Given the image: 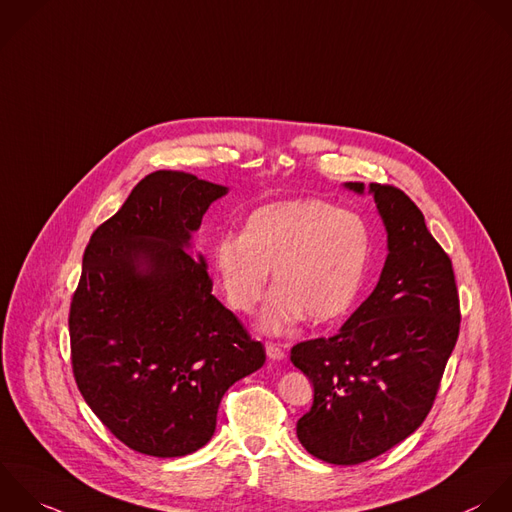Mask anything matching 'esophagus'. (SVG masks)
I'll use <instances>...</instances> for the list:
<instances>
[{"label":"esophagus","mask_w":512,"mask_h":512,"mask_svg":"<svg viewBox=\"0 0 512 512\" xmlns=\"http://www.w3.org/2000/svg\"><path fill=\"white\" fill-rule=\"evenodd\" d=\"M265 351H267V357L271 361H283L285 359V351L281 345H273V343H267L265 345Z\"/></svg>","instance_id":"esophagus-1"}]
</instances>
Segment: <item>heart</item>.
Returning a JSON list of instances; mask_svg holds the SVG:
<instances>
[{"mask_svg":"<svg viewBox=\"0 0 512 512\" xmlns=\"http://www.w3.org/2000/svg\"><path fill=\"white\" fill-rule=\"evenodd\" d=\"M369 261V231L355 213L321 199L263 205L243 223L241 237L225 235L211 251L219 287L239 313H251L265 295L269 271L279 285L259 327L285 333L305 315L331 323L355 303Z\"/></svg>","mask_w":512,"mask_h":512,"instance_id":"obj_1","label":"heart"}]
</instances>
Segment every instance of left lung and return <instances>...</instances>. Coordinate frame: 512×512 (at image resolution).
Segmentation results:
<instances>
[{
  "mask_svg": "<svg viewBox=\"0 0 512 512\" xmlns=\"http://www.w3.org/2000/svg\"><path fill=\"white\" fill-rule=\"evenodd\" d=\"M369 193L387 231L379 283L329 339L291 349L313 383V407L297 437L313 457L359 465L413 435L429 415L459 337V295L451 259L399 189L343 183Z\"/></svg>",
  "mask_w": 512,
  "mask_h": 512,
  "instance_id": "1",
  "label": "left lung"
}]
</instances>
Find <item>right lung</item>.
I'll list each match as a JSON object with an SVG mask.
<instances>
[{"label":"right lung","mask_w":512,"mask_h":512,"mask_svg":"<svg viewBox=\"0 0 512 512\" xmlns=\"http://www.w3.org/2000/svg\"><path fill=\"white\" fill-rule=\"evenodd\" d=\"M229 187L179 171L141 179L95 229L71 301L77 387L129 449L185 457L205 447L227 389L265 363L213 295L193 233Z\"/></svg>","instance_id":"right-lung-1"}]
</instances>
